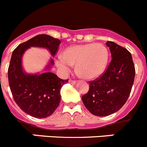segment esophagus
I'll return each mask as SVG.
<instances>
[{
  "label": "esophagus",
  "instance_id": "esophagus-1",
  "mask_svg": "<svg viewBox=\"0 0 147 147\" xmlns=\"http://www.w3.org/2000/svg\"><path fill=\"white\" fill-rule=\"evenodd\" d=\"M69 83L72 84H75L76 83V81H75V80H72V79H69Z\"/></svg>",
  "mask_w": 147,
  "mask_h": 147
}]
</instances>
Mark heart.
Listing matches in <instances>:
<instances>
[{
	"label": "heart",
	"instance_id": "b5f03b06",
	"mask_svg": "<svg viewBox=\"0 0 147 147\" xmlns=\"http://www.w3.org/2000/svg\"><path fill=\"white\" fill-rule=\"evenodd\" d=\"M109 52L101 43H86L71 46L56 60V64L64 74L76 65L78 75L86 79H94L103 74L107 67Z\"/></svg>",
	"mask_w": 147,
	"mask_h": 147
}]
</instances>
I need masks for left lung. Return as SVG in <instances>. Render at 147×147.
Instances as JSON below:
<instances>
[{
    "label": "left lung",
    "mask_w": 147,
    "mask_h": 147,
    "mask_svg": "<svg viewBox=\"0 0 147 147\" xmlns=\"http://www.w3.org/2000/svg\"><path fill=\"white\" fill-rule=\"evenodd\" d=\"M111 60L104 74L89 81L88 93L81 97L86 108L92 114L106 117L118 111L129 96L135 76L132 56L127 49L107 41Z\"/></svg>",
    "instance_id": "left-lung-1"
}]
</instances>
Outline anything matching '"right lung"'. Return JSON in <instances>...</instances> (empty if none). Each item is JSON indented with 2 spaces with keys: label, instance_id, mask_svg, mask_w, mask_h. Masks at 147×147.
Instances as JSON below:
<instances>
[{
  "label": "right lung",
  "instance_id": "right-lung-1",
  "mask_svg": "<svg viewBox=\"0 0 147 147\" xmlns=\"http://www.w3.org/2000/svg\"><path fill=\"white\" fill-rule=\"evenodd\" d=\"M60 43L59 39L49 35H38L21 43L11 56L8 77L13 97L22 111L35 118H46L54 112L61 101V88L69 79H61L49 71L36 74L25 73L22 56L30 47L47 49L54 56ZM53 64L54 62L51 59L45 71Z\"/></svg>",
  "mask_w": 147,
  "mask_h": 147
}]
</instances>
